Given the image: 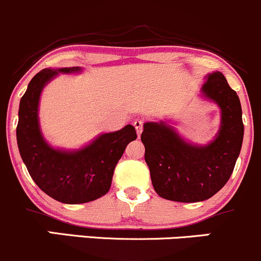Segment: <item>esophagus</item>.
Listing matches in <instances>:
<instances>
[{"instance_id":"obj_1","label":"esophagus","mask_w":261,"mask_h":261,"mask_svg":"<svg viewBox=\"0 0 261 261\" xmlns=\"http://www.w3.org/2000/svg\"><path fill=\"white\" fill-rule=\"evenodd\" d=\"M134 126H135V128H136L137 135H140V134L142 133V128H144V121L140 119H136L135 121H134Z\"/></svg>"}]
</instances>
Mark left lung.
I'll list each match as a JSON object with an SVG mask.
<instances>
[{
	"label": "left lung",
	"mask_w": 261,
	"mask_h": 261,
	"mask_svg": "<svg viewBox=\"0 0 261 261\" xmlns=\"http://www.w3.org/2000/svg\"><path fill=\"white\" fill-rule=\"evenodd\" d=\"M202 93L222 110L220 130L210 145L188 144L165 122L144 125L145 161L154 191L165 199L192 203L211 198L230 178L240 153L244 125L237 93L220 71L207 76Z\"/></svg>",
	"instance_id": "1"
}]
</instances>
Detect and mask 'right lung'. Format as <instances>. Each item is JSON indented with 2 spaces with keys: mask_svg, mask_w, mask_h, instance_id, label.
I'll return each instance as SVG.
<instances>
[{
  "mask_svg": "<svg viewBox=\"0 0 261 261\" xmlns=\"http://www.w3.org/2000/svg\"><path fill=\"white\" fill-rule=\"evenodd\" d=\"M79 70L73 67L37 73L19 102L16 131L19 153L33 181L51 198L67 204L91 202L107 194L126 146L137 137L135 127L126 125L73 152L54 150L44 141L38 124L42 89L58 73Z\"/></svg>",
  "mask_w": 261,
  "mask_h": 261,
  "instance_id": "add662e5",
  "label": "right lung"
}]
</instances>
